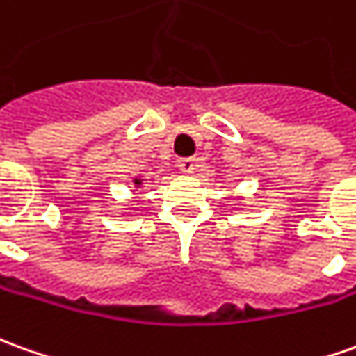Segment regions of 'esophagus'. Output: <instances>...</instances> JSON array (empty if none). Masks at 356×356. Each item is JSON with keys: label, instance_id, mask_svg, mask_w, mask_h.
<instances>
[{"label": "esophagus", "instance_id": "esophagus-1", "mask_svg": "<svg viewBox=\"0 0 356 356\" xmlns=\"http://www.w3.org/2000/svg\"><path fill=\"white\" fill-rule=\"evenodd\" d=\"M177 165H179V169H181V171H185V173H193V171L197 169V159L183 158V159H179Z\"/></svg>", "mask_w": 356, "mask_h": 356}]
</instances>
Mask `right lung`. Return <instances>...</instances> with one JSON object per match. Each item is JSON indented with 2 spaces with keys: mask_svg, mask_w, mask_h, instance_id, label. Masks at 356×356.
<instances>
[{
  "mask_svg": "<svg viewBox=\"0 0 356 356\" xmlns=\"http://www.w3.org/2000/svg\"><path fill=\"white\" fill-rule=\"evenodd\" d=\"M134 183H136V185H140V183H142V181H140V179H134Z\"/></svg>",
  "mask_w": 356,
  "mask_h": 356,
  "instance_id": "obj_1",
  "label": "right lung"
}]
</instances>
